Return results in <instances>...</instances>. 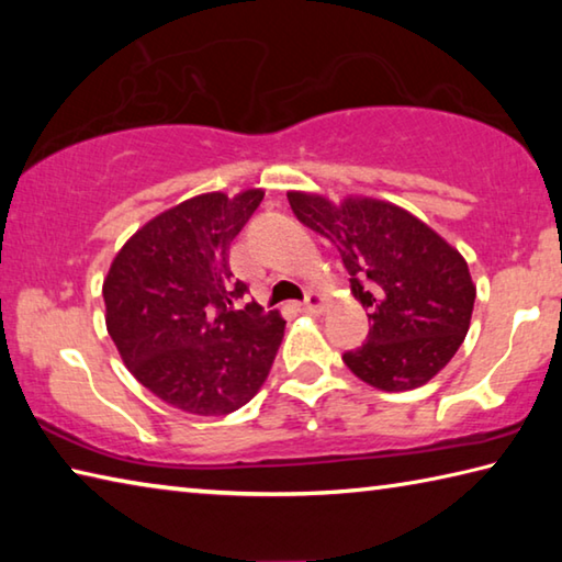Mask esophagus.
<instances>
[{
    "label": "esophagus",
    "mask_w": 562,
    "mask_h": 562,
    "mask_svg": "<svg viewBox=\"0 0 562 562\" xmlns=\"http://www.w3.org/2000/svg\"><path fill=\"white\" fill-rule=\"evenodd\" d=\"M302 312H307V315H319L322 312V294L317 292H307V297L300 304Z\"/></svg>",
    "instance_id": "esophagus-1"
}]
</instances>
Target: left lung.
I'll use <instances>...</instances> for the list:
<instances>
[{
  "label": "left lung",
  "instance_id": "obj_1",
  "mask_svg": "<svg viewBox=\"0 0 562 562\" xmlns=\"http://www.w3.org/2000/svg\"><path fill=\"white\" fill-rule=\"evenodd\" d=\"M302 225L337 247L367 307L364 345L341 355L361 382L406 392L449 364L471 325L475 288L459 250L412 213L372 198L331 205L288 193Z\"/></svg>",
  "mask_w": 562,
  "mask_h": 562
}]
</instances>
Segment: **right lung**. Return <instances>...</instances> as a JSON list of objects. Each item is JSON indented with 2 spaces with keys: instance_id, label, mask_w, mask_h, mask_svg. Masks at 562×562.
I'll return each mask as SVG.
<instances>
[{
  "instance_id": "add662e5",
  "label": "right lung",
  "mask_w": 562,
  "mask_h": 562,
  "mask_svg": "<svg viewBox=\"0 0 562 562\" xmlns=\"http://www.w3.org/2000/svg\"><path fill=\"white\" fill-rule=\"evenodd\" d=\"M262 190L205 193L160 213L121 247L103 280L106 327L128 372L166 404L225 416L260 392L284 335L278 312L243 300L231 243Z\"/></svg>"
}]
</instances>
